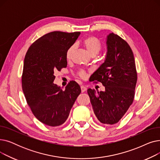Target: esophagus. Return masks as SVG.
<instances>
[{"label": "esophagus", "mask_w": 160, "mask_h": 160, "mask_svg": "<svg viewBox=\"0 0 160 160\" xmlns=\"http://www.w3.org/2000/svg\"><path fill=\"white\" fill-rule=\"evenodd\" d=\"M81 91H82V92H84V91H86V90H87V88L86 87H85L84 86H81Z\"/></svg>", "instance_id": "obj_1"}]
</instances>
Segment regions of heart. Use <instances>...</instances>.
Here are the masks:
<instances>
[{
	"label": "heart",
	"mask_w": 160,
	"mask_h": 160,
	"mask_svg": "<svg viewBox=\"0 0 160 160\" xmlns=\"http://www.w3.org/2000/svg\"><path fill=\"white\" fill-rule=\"evenodd\" d=\"M83 44L87 49L88 53L91 56H95V55H97L100 51V50H101V48H102V45L99 39L93 36L89 37L85 39L83 41ZM74 50V45L71 46L69 48V49L67 50L66 57L68 60L71 59ZM79 75L82 78H85L86 77V73L84 71H81L79 72Z\"/></svg>",
	"instance_id": "b5f03b06"
}]
</instances>
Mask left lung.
<instances>
[{"label":"left lung","mask_w":160,"mask_h":160,"mask_svg":"<svg viewBox=\"0 0 160 160\" xmlns=\"http://www.w3.org/2000/svg\"><path fill=\"white\" fill-rule=\"evenodd\" d=\"M107 52L102 64L91 76L100 82L104 91L88 89L92 108L98 120L104 124L118 122L132 104L137 83L135 60L129 45L118 35L106 38Z\"/></svg>","instance_id":"8db88e82"}]
</instances>
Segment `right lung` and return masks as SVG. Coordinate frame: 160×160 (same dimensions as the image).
<instances>
[{
    "instance_id": "obj_1",
    "label": "right lung",
    "mask_w": 160,
    "mask_h": 160,
    "mask_svg": "<svg viewBox=\"0 0 160 160\" xmlns=\"http://www.w3.org/2000/svg\"><path fill=\"white\" fill-rule=\"evenodd\" d=\"M80 34L55 31L37 39L24 60L22 88L28 105L36 118L50 127L63 124L81 93L78 83L70 82L64 91L54 83L55 73L67 67L66 54Z\"/></svg>"
}]
</instances>
